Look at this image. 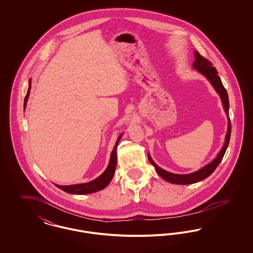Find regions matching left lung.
Instances as JSON below:
<instances>
[{"label":"left lung","mask_w":253,"mask_h":253,"mask_svg":"<svg viewBox=\"0 0 253 253\" xmlns=\"http://www.w3.org/2000/svg\"><path fill=\"white\" fill-rule=\"evenodd\" d=\"M194 57L195 60L193 61V67L194 69H196L199 73H201L203 76H205L209 82L213 86V88L215 89L218 95L221 97L222 103H223V107L227 114L228 117V132L226 134V138H225V143L224 146L222 147L221 151L219 152V154L217 155V157L209 164H207L203 168L200 169L199 170H196L192 173H188V174H176V173H172V172H169L167 170L163 169L158 167L157 164L154 162V160L152 159V157H150V155H148L149 161L151 162V164L156 168L157 173L159 176H161L164 180L172 183V184H179V185H189V184H193L196 182L203 180L205 178H207L208 176H210L214 169L217 168V166L220 164V162L222 161L223 157L227 151V148L229 146V138H230V132H231V123L229 120V96L227 90L225 89L224 85L222 84L220 77L218 76L215 67L212 66V63L210 60L205 59L204 57H202L198 51L194 52Z\"/></svg>","instance_id":"8db88e82"}]
</instances>
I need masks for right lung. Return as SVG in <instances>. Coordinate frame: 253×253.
<instances>
[{"label":"right lung","instance_id":"add662e5","mask_svg":"<svg viewBox=\"0 0 253 253\" xmlns=\"http://www.w3.org/2000/svg\"><path fill=\"white\" fill-rule=\"evenodd\" d=\"M30 88H31V81L29 80V84H28V91L27 94L24 97V108L26 106V102L29 96L30 93ZM123 133H121L119 136L116 145L111 153V157L109 161V165L105 171L99 175L97 178L93 181L87 182V183H83V184H76V185H69V186H60L55 184L59 189L64 191L65 193H72V194H89V193H96L100 190H103L109 185V183L112 180L115 170H116V166H117V149H118V144L121 140V136Z\"/></svg>","mask_w":253,"mask_h":253}]
</instances>
